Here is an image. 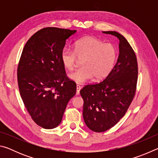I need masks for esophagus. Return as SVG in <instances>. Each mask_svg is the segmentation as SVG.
I'll list each match as a JSON object with an SVG mask.
<instances>
[{
	"instance_id": "34e87169",
	"label": "esophagus",
	"mask_w": 158,
	"mask_h": 158,
	"mask_svg": "<svg viewBox=\"0 0 158 158\" xmlns=\"http://www.w3.org/2000/svg\"><path fill=\"white\" fill-rule=\"evenodd\" d=\"M81 85H77V92H76V94L77 95H79V92H80V90H81Z\"/></svg>"
}]
</instances>
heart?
<instances>
[{
  "label": "heart",
  "instance_id": "1",
  "mask_svg": "<svg viewBox=\"0 0 158 158\" xmlns=\"http://www.w3.org/2000/svg\"><path fill=\"white\" fill-rule=\"evenodd\" d=\"M117 57L116 47L93 36L79 40L74 44V51L65 47L61 52L60 59L69 71L73 70L79 60L82 67L71 73L69 77L78 84H83L93 77L100 80L108 75L114 68Z\"/></svg>",
  "mask_w": 158,
  "mask_h": 158
}]
</instances>
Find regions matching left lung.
Segmentation results:
<instances>
[{
  "instance_id": "8db88e82",
  "label": "left lung",
  "mask_w": 158,
  "mask_h": 158,
  "mask_svg": "<svg viewBox=\"0 0 158 158\" xmlns=\"http://www.w3.org/2000/svg\"><path fill=\"white\" fill-rule=\"evenodd\" d=\"M103 33L119 40L117 63L102 81L85 85L80 90L84 122L95 132L110 129L125 116L135 97L138 79L137 56L129 42L116 31Z\"/></svg>"
}]
</instances>
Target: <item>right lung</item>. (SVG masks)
Instances as JSON below:
<instances>
[{
  "label": "right lung",
  "mask_w": 158,
  "mask_h": 158,
  "mask_svg": "<svg viewBox=\"0 0 158 158\" xmlns=\"http://www.w3.org/2000/svg\"><path fill=\"white\" fill-rule=\"evenodd\" d=\"M76 30L47 27L36 32L26 42L17 68L21 99L31 118L44 129L62 121L77 85L67 76L60 59L66 40Z\"/></svg>",
  "instance_id": "1"
}]
</instances>
